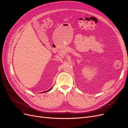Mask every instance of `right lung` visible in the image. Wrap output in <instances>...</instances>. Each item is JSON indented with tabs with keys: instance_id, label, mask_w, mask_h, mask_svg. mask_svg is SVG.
I'll use <instances>...</instances> for the list:
<instances>
[{
	"instance_id": "1",
	"label": "right lung",
	"mask_w": 128,
	"mask_h": 128,
	"mask_svg": "<svg viewBox=\"0 0 128 128\" xmlns=\"http://www.w3.org/2000/svg\"><path fill=\"white\" fill-rule=\"evenodd\" d=\"M52 88H53V87H52V88H50L49 90H48V91H50V90H52ZM46 91H45V92H46Z\"/></svg>"
}]
</instances>
